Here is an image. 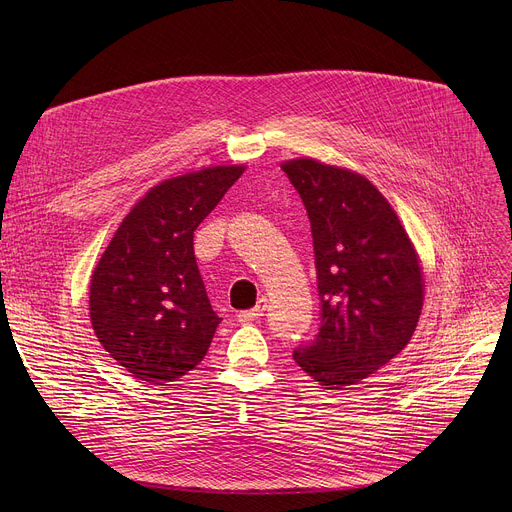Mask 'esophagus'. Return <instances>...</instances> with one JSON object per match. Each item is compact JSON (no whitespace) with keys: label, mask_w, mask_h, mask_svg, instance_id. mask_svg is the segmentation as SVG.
Segmentation results:
<instances>
[{"label":"esophagus","mask_w":512,"mask_h":512,"mask_svg":"<svg viewBox=\"0 0 512 512\" xmlns=\"http://www.w3.org/2000/svg\"><path fill=\"white\" fill-rule=\"evenodd\" d=\"M265 304H267V298H259V302H257V306H255V308H251V310H245V312H239V314H237L239 322L249 324V322H253V320L261 318V316H263V312H265Z\"/></svg>","instance_id":"esophagus-1"}]
</instances>
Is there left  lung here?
I'll use <instances>...</instances> for the list:
<instances>
[{
  "mask_svg": "<svg viewBox=\"0 0 512 512\" xmlns=\"http://www.w3.org/2000/svg\"><path fill=\"white\" fill-rule=\"evenodd\" d=\"M310 216L322 324L294 350L332 391L371 377L411 340L423 308L421 261L397 212L362 174L296 158L281 164Z\"/></svg>",
  "mask_w": 512,
  "mask_h": 512,
  "instance_id": "obj_1",
  "label": "left lung"
}]
</instances>
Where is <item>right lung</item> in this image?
I'll return each instance as SVG.
<instances>
[{
    "label": "right lung",
    "instance_id": "obj_1",
    "mask_svg": "<svg viewBox=\"0 0 512 512\" xmlns=\"http://www.w3.org/2000/svg\"><path fill=\"white\" fill-rule=\"evenodd\" d=\"M247 166H208L145 192L101 255L89 289L97 340L150 385L184 377L221 324L194 257V231Z\"/></svg>",
    "mask_w": 512,
    "mask_h": 512
}]
</instances>
